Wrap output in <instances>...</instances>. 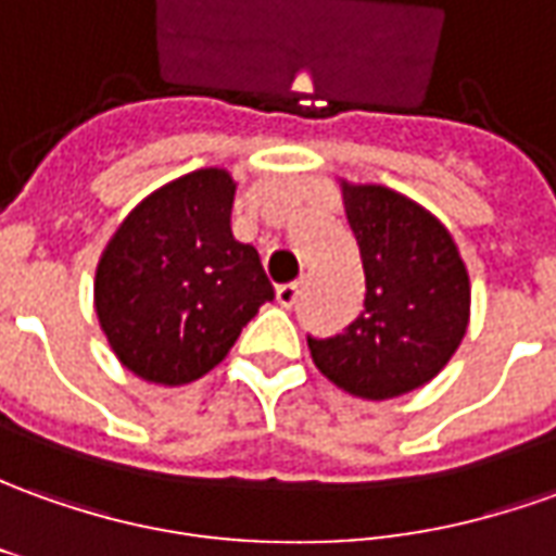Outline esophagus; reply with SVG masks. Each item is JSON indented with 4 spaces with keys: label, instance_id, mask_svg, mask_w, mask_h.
Masks as SVG:
<instances>
[{
    "label": "esophagus",
    "instance_id": "obj_1",
    "mask_svg": "<svg viewBox=\"0 0 556 556\" xmlns=\"http://www.w3.org/2000/svg\"><path fill=\"white\" fill-rule=\"evenodd\" d=\"M300 293H302L300 281H290V285H278V290H275V300L281 302L285 308H293V305L300 302Z\"/></svg>",
    "mask_w": 556,
    "mask_h": 556
}]
</instances>
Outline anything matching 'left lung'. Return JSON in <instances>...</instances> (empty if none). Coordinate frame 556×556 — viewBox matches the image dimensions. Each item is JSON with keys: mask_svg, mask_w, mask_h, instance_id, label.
Returning a JSON list of instances; mask_svg holds the SVG:
<instances>
[{"mask_svg": "<svg viewBox=\"0 0 556 556\" xmlns=\"http://www.w3.org/2000/svg\"><path fill=\"white\" fill-rule=\"evenodd\" d=\"M342 199L366 300L344 332L308 336V351L336 388L359 400H393L432 381L460 348L472 300L469 271L442 220L415 199L348 181Z\"/></svg>", "mask_w": 556, "mask_h": 556, "instance_id": "8db88e82", "label": "left lung"}]
</instances>
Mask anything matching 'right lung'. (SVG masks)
Returning <instances> with one entry per match:
<instances>
[{"instance_id":"right-lung-1","label":"right lung","mask_w":556,"mask_h":556,"mask_svg":"<svg viewBox=\"0 0 556 556\" xmlns=\"http://www.w3.org/2000/svg\"><path fill=\"white\" fill-rule=\"evenodd\" d=\"M236 181L197 168L126 214L96 266V317L111 351L151 384L212 372L275 296L254 244L232 239Z\"/></svg>"}]
</instances>
